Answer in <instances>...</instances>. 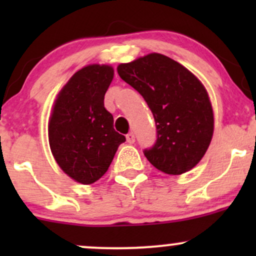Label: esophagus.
Wrapping results in <instances>:
<instances>
[{"instance_id": "34e87169", "label": "esophagus", "mask_w": 256, "mask_h": 256, "mask_svg": "<svg viewBox=\"0 0 256 256\" xmlns=\"http://www.w3.org/2000/svg\"><path fill=\"white\" fill-rule=\"evenodd\" d=\"M126 140H128V143H130V144H134V134H132V132L126 134Z\"/></svg>"}]
</instances>
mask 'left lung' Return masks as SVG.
<instances>
[{"instance_id": "left-lung-1", "label": "left lung", "mask_w": 256, "mask_h": 256, "mask_svg": "<svg viewBox=\"0 0 256 256\" xmlns=\"http://www.w3.org/2000/svg\"><path fill=\"white\" fill-rule=\"evenodd\" d=\"M118 73L143 96L154 116L156 142L143 150L149 162L167 174L190 171L204 158L214 130L212 104L201 82L158 52L120 64Z\"/></svg>"}]
</instances>
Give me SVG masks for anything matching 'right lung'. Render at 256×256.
Instances as JSON below:
<instances>
[{"instance_id": "add662e5", "label": "right lung", "mask_w": 256, "mask_h": 256, "mask_svg": "<svg viewBox=\"0 0 256 256\" xmlns=\"http://www.w3.org/2000/svg\"><path fill=\"white\" fill-rule=\"evenodd\" d=\"M114 70L89 64L72 76L58 92L49 119V144L61 170L76 182L92 184L107 172L118 146L126 140L113 128L104 94Z\"/></svg>"}]
</instances>
